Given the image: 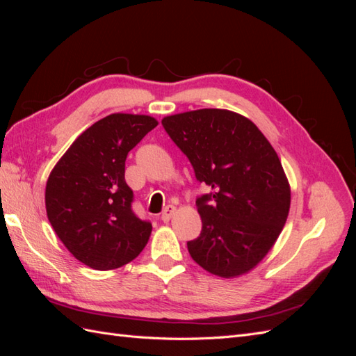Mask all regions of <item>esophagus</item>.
Instances as JSON below:
<instances>
[{
    "mask_svg": "<svg viewBox=\"0 0 356 356\" xmlns=\"http://www.w3.org/2000/svg\"><path fill=\"white\" fill-rule=\"evenodd\" d=\"M175 211H177V208L174 207V204H168V207L165 208V211L161 212V217H160V220H161V221H165V222H168V221L172 218V215L175 213Z\"/></svg>",
    "mask_w": 356,
    "mask_h": 356,
    "instance_id": "34e87169",
    "label": "esophagus"
}]
</instances>
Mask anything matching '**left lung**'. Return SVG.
<instances>
[{
    "label": "left lung",
    "instance_id": "1",
    "mask_svg": "<svg viewBox=\"0 0 356 356\" xmlns=\"http://www.w3.org/2000/svg\"><path fill=\"white\" fill-rule=\"evenodd\" d=\"M165 131L212 188L196 199L202 232L187 242L204 270L221 277L250 272L281 234L291 190L276 152L246 117L203 108L168 115Z\"/></svg>",
    "mask_w": 356,
    "mask_h": 356
}]
</instances>
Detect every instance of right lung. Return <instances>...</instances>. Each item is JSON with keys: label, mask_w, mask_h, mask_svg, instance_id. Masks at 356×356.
Returning a JSON list of instances; mask_svg holds the SVG:
<instances>
[{"label": "right lung", "mask_w": 356, "mask_h": 356, "mask_svg": "<svg viewBox=\"0 0 356 356\" xmlns=\"http://www.w3.org/2000/svg\"><path fill=\"white\" fill-rule=\"evenodd\" d=\"M157 126L139 114H110L75 139L50 172L46 211L67 250L95 270H111L144 250L152 222L132 211L127 153Z\"/></svg>", "instance_id": "1"}]
</instances>
